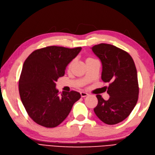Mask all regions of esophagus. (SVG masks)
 I'll return each instance as SVG.
<instances>
[{"instance_id": "34e87169", "label": "esophagus", "mask_w": 155, "mask_h": 155, "mask_svg": "<svg viewBox=\"0 0 155 155\" xmlns=\"http://www.w3.org/2000/svg\"><path fill=\"white\" fill-rule=\"evenodd\" d=\"M81 96L82 97V98H84V97H86L88 96V94L87 93H85V92H81Z\"/></svg>"}]
</instances>
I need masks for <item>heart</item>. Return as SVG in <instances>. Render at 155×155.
Wrapping results in <instances>:
<instances>
[{"label":"heart","instance_id":"heart-1","mask_svg":"<svg viewBox=\"0 0 155 155\" xmlns=\"http://www.w3.org/2000/svg\"><path fill=\"white\" fill-rule=\"evenodd\" d=\"M89 59H91V58H88V59H87V60H89ZM72 64H73V62H71L70 63V64H69V66H68V68H71V66H72Z\"/></svg>","mask_w":155,"mask_h":155}]
</instances>
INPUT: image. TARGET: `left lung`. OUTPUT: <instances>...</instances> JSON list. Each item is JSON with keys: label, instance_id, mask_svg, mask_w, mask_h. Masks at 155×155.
Returning a JSON list of instances; mask_svg holds the SVG:
<instances>
[{"label": "left lung", "instance_id": "obj_1", "mask_svg": "<svg viewBox=\"0 0 155 155\" xmlns=\"http://www.w3.org/2000/svg\"><path fill=\"white\" fill-rule=\"evenodd\" d=\"M102 64L101 79L108 82L105 100L97 94L98 105L94 113L101 121L116 124L127 118L135 107L139 98V84L134 61L127 51L115 46L101 43L92 47Z\"/></svg>", "mask_w": 155, "mask_h": 155}]
</instances>
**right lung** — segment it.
<instances>
[{
  "mask_svg": "<svg viewBox=\"0 0 155 155\" xmlns=\"http://www.w3.org/2000/svg\"><path fill=\"white\" fill-rule=\"evenodd\" d=\"M82 48L50 46L34 50L24 63L19 80V93L28 115L46 128L59 125L81 98L77 91L55 88L57 79L64 75L66 68Z\"/></svg>",
  "mask_w": 155,
  "mask_h": 155,
  "instance_id": "add662e5",
  "label": "right lung"
}]
</instances>
